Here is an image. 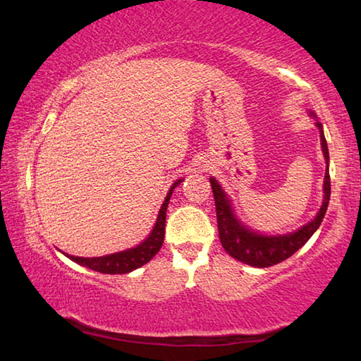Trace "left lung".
<instances>
[{"label": "left lung", "mask_w": 361, "mask_h": 361, "mask_svg": "<svg viewBox=\"0 0 361 361\" xmlns=\"http://www.w3.org/2000/svg\"><path fill=\"white\" fill-rule=\"evenodd\" d=\"M309 116L315 120V126L320 133V145L324 152L326 171L324 179V200H322L320 209L315 214L311 222L300 226L298 230L283 233V235H264L250 226L241 222V219L236 216L233 201L228 197L220 182L216 177H209L212 185L214 200H216L217 211V226L219 238L222 243V247L226 254L231 255L235 260L250 264L254 268H268L273 264L281 263L292 257L296 250H300L305 245L315 231L322 225V220L325 217L328 203H330L331 195V182H330V155H328V145L324 135V126L317 120L314 111H309Z\"/></svg>", "instance_id": "1"}]
</instances>
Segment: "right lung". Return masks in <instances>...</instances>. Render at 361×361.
<instances>
[{"mask_svg":"<svg viewBox=\"0 0 361 361\" xmlns=\"http://www.w3.org/2000/svg\"><path fill=\"white\" fill-rule=\"evenodd\" d=\"M184 180L177 179L166 193V198H164L163 204L158 211V216L155 220L154 228L150 230L149 236L144 239L142 243H139L135 247L120 250V252H114V254H107L103 257H74V255H68L65 254L69 260H73L74 263L80 264V267H85L88 269L98 271V273L103 274H126L131 273L137 268H141L142 264L149 263L152 258H154L158 250L161 249L163 245V239H164V224H166V209L169 204V198L173 195L174 188Z\"/></svg>","mask_w":361,"mask_h":361,"instance_id":"1","label":"right lung"}]
</instances>
